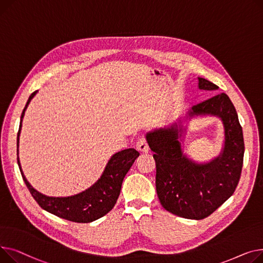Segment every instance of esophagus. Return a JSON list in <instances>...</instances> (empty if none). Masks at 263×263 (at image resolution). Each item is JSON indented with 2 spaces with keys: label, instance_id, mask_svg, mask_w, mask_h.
I'll use <instances>...</instances> for the list:
<instances>
[{
  "label": "esophagus",
  "instance_id": "34e87169",
  "mask_svg": "<svg viewBox=\"0 0 263 263\" xmlns=\"http://www.w3.org/2000/svg\"><path fill=\"white\" fill-rule=\"evenodd\" d=\"M136 148L141 154H147L149 152V147H148V145L146 143V140L144 138L139 139V140L136 143Z\"/></svg>",
  "mask_w": 263,
  "mask_h": 263
}]
</instances>
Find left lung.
I'll use <instances>...</instances> for the list:
<instances>
[{"label": "left lung", "instance_id": "1", "mask_svg": "<svg viewBox=\"0 0 263 263\" xmlns=\"http://www.w3.org/2000/svg\"><path fill=\"white\" fill-rule=\"evenodd\" d=\"M198 89L214 91L219 87L198 77ZM212 116L222 121L224 146L220 155L198 163L183 153L187 126L183 119L146 134V141L156 162V191L162 207L178 217L202 220L234 194L241 176L244 140L234 104L225 93L193 106L184 122L195 117Z\"/></svg>", "mask_w": 263, "mask_h": 263}]
</instances>
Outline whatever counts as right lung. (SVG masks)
Listing matches in <instances>:
<instances>
[{
  "label": "right lung",
  "instance_id": "right-lung-1",
  "mask_svg": "<svg viewBox=\"0 0 263 263\" xmlns=\"http://www.w3.org/2000/svg\"><path fill=\"white\" fill-rule=\"evenodd\" d=\"M36 93L37 91L30 95L21 115L17 137V155H19V137L22 128V120L28 104ZM138 157L139 153L135 148H126L114 154L97 182L79 194L65 197L48 196L37 191L24 176L19 156L18 165L27 189L42 209L71 222L90 223L104 217L114 208L120 195L123 179Z\"/></svg>",
  "mask_w": 263,
  "mask_h": 263
}]
</instances>
